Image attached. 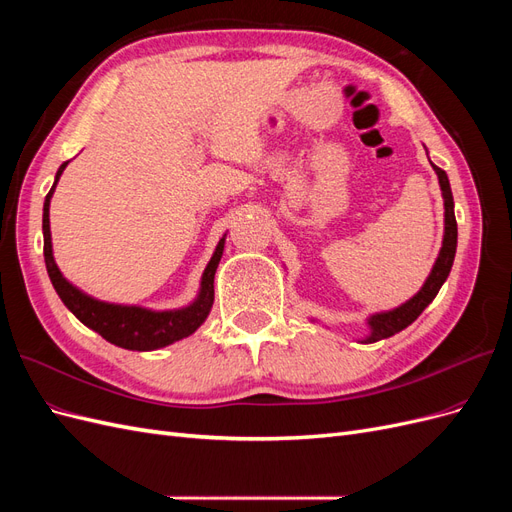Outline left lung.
Here are the masks:
<instances>
[{"label":"left lung","mask_w":512,"mask_h":512,"mask_svg":"<svg viewBox=\"0 0 512 512\" xmlns=\"http://www.w3.org/2000/svg\"><path fill=\"white\" fill-rule=\"evenodd\" d=\"M440 181V190H442V198H444V241L440 247V254L436 265H433L427 282L423 284V288L418 290L410 301H406L404 305H399L391 312H382V314H374L367 324H369V335L363 339V344H374L380 342V339L391 337L399 331H404L408 324H412L418 316L423 314V309L436 299L438 290L442 288V284L446 282L448 273H451L453 260H455V250H457V220H455V203H453V192H451V183H448V177L442 168L433 166Z\"/></svg>","instance_id":"obj_1"}]
</instances>
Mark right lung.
Masks as SVG:
<instances>
[{"instance_id":"add662e5","label":"right lung","mask_w":512,"mask_h":512,"mask_svg":"<svg viewBox=\"0 0 512 512\" xmlns=\"http://www.w3.org/2000/svg\"><path fill=\"white\" fill-rule=\"evenodd\" d=\"M66 166H68V162L59 166L53 188L44 198V213H42L44 262H46V271H49V277L53 282V288L59 294V299L64 301V305L85 324V327L100 333L106 342H111V344H115L119 348H126V350H158V348H164L168 344L179 342V339H183V337L192 335L200 327V324L207 320V316L211 312L213 277H215V269H218L222 252H224V239H220L218 247H215V252L203 273L198 299L188 307L173 309V312H151V309L136 307V305H115V303H104L98 299H91L85 292L72 286L64 275H61V271L55 265V258H53L49 205H51V196L55 192V185H57L61 173H64Z\"/></svg>"}]
</instances>
